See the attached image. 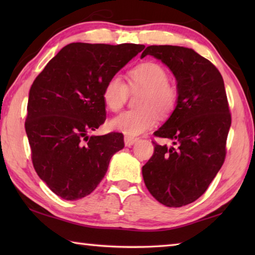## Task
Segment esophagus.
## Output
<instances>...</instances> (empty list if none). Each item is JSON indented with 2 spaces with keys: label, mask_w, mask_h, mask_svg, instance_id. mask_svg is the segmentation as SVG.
I'll return each instance as SVG.
<instances>
[{
  "label": "esophagus",
  "mask_w": 255,
  "mask_h": 255,
  "mask_svg": "<svg viewBox=\"0 0 255 255\" xmlns=\"http://www.w3.org/2000/svg\"><path fill=\"white\" fill-rule=\"evenodd\" d=\"M138 140V138L136 137H131V136H125V145L130 147L131 145H133Z\"/></svg>",
  "instance_id": "esophagus-1"
}]
</instances>
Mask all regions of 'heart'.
I'll return each mask as SVG.
<instances>
[{"label": "heart", "instance_id": "obj_1", "mask_svg": "<svg viewBox=\"0 0 255 255\" xmlns=\"http://www.w3.org/2000/svg\"><path fill=\"white\" fill-rule=\"evenodd\" d=\"M129 86L132 90L144 89L138 106L140 108L125 111L110 122V127L128 136H137L152 128L157 114L166 117L178 103V89L169 82L166 71L157 63L145 62L129 71ZM129 88L120 75H112L103 86L102 99L111 111H119L127 102Z\"/></svg>", "mask_w": 255, "mask_h": 255}]
</instances>
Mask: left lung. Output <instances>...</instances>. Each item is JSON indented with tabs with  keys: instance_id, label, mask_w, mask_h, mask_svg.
Here are the masks:
<instances>
[{
	"instance_id": "8db88e82",
	"label": "left lung",
	"mask_w": 255,
	"mask_h": 255,
	"mask_svg": "<svg viewBox=\"0 0 255 255\" xmlns=\"http://www.w3.org/2000/svg\"><path fill=\"white\" fill-rule=\"evenodd\" d=\"M161 59L178 82L174 111L154 136L173 140L172 147L153 140L154 153L141 169L150 195L166 207H182L204 195L221 170L232 124L223 76L193 49L148 46L141 57Z\"/></svg>"
}]
</instances>
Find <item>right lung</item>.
Segmentation results:
<instances>
[{
    "label": "right lung",
    "instance_id": "1",
    "mask_svg": "<svg viewBox=\"0 0 255 255\" xmlns=\"http://www.w3.org/2000/svg\"><path fill=\"white\" fill-rule=\"evenodd\" d=\"M144 45L72 42L45 66L30 88L27 132L39 178L58 197L77 200L107 173L124 135L89 136L106 122L103 86Z\"/></svg>",
    "mask_w": 255,
    "mask_h": 255
}]
</instances>
